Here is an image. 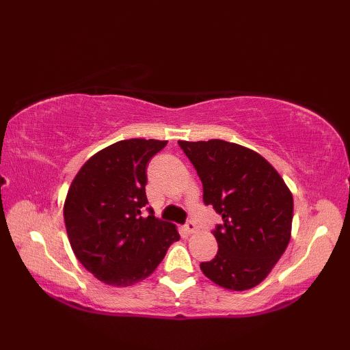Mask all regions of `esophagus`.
I'll return each instance as SVG.
<instances>
[{
    "instance_id": "34e87169",
    "label": "esophagus",
    "mask_w": 350,
    "mask_h": 350,
    "mask_svg": "<svg viewBox=\"0 0 350 350\" xmlns=\"http://www.w3.org/2000/svg\"><path fill=\"white\" fill-rule=\"evenodd\" d=\"M185 230H187V233H189V234L196 233V232H197V226H196V222L189 219V221L187 222V224H185Z\"/></svg>"
}]
</instances>
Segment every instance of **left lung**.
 <instances>
[{"mask_svg": "<svg viewBox=\"0 0 350 350\" xmlns=\"http://www.w3.org/2000/svg\"><path fill=\"white\" fill-rule=\"evenodd\" d=\"M203 183V202L222 217L213 228L218 252L200 263L215 284L248 290L262 282L286 251L293 197L258 153L222 139L179 141Z\"/></svg>", "mask_w": 350, "mask_h": 350, "instance_id": "8db88e82", "label": "left lung"}]
</instances>
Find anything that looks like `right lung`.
Here are the masks:
<instances>
[{
    "label": "right lung",
    "instance_id": "right-lung-1",
    "mask_svg": "<svg viewBox=\"0 0 350 350\" xmlns=\"http://www.w3.org/2000/svg\"><path fill=\"white\" fill-rule=\"evenodd\" d=\"M165 146L158 139L118 141L92 156L69 188L64 224L70 247L85 269L109 286L144 280L180 239L174 224L146 207L147 163Z\"/></svg>",
    "mask_w": 350,
    "mask_h": 350
}]
</instances>
